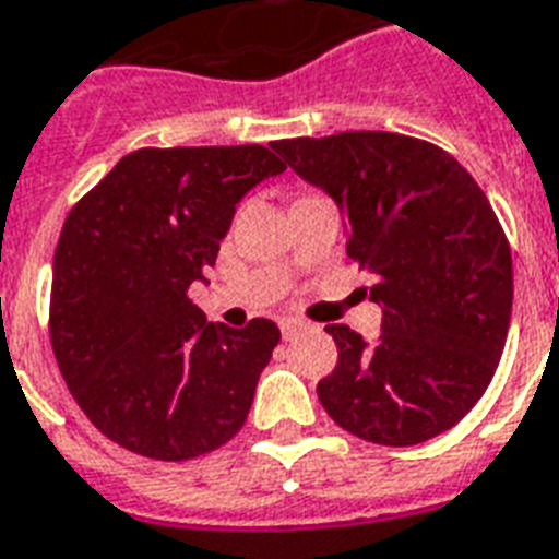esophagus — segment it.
I'll list each match as a JSON object with an SVG mask.
<instances>
[{"instance_id":"1","label":"esophagus","mask_w":559,"mask_h":559,"mask_svg":"<svg viewBox=\"0 0 559 559\" xmlns=\"http://www.w3.org/2000/svg\"><path fill=\"white\" fill-rule=\"evenodd\" d=\"M300 330H306V324L304 321H297V318H283V321H280V333H283L285 342H288V338H295Z\"/></svg>"}]
</instances>
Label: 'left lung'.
Masks as SVG:
<instances>
[{"label": "left lung", "instance_id": "1", "mask_svg": "<svg viewBox=\"0 0 559 559\" xmlns=\"http://www.w3.org/2000/svg\"><path fill=\"white\" fill-rule=\"evenodd\" d=\"M347 212V255L374 274V344L326 324L338 347L318 383L326 415L365 442L406 448L451 430L503 354L513 255L492 205L454 155L397 132L271 144Z\"/></svg>", "mask_w": 559, "mask_h": 559}]
</instances>
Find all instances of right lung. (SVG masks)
<instances>
[{
  "label": "right lung",
  "instance_id": "obj_1",
  "mask_svg": "<svg viewBox=\"0 0 559 559\" xmlns=\"http://www.w3.org/2000/svg\"><path fill=\"white\" fill-rule=\"evenodd\" d=\"M285 170L267 146H144L70 209L52 262L49 338L96 430L182 463L233 439L280 330L209 324L188 288L215 267L235 203Z\"/></svg>",
  "mask_w": 559,
  "mask_h": 559
}]
</instances>
